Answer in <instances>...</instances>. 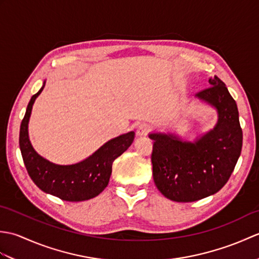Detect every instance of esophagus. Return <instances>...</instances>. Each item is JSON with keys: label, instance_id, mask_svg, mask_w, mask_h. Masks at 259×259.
Instances as JSON below:
<instances>
[{"label": "esophagus", "instance_id": "34e87169", "mask_svg": "<svg viewBox=\"0 0 259 259\" xmlns=\"http://www.w3.org/2000/svg\"><path fill=\"white\" fill-rule=\"evenodd\" d=\"M150 131V125L147 124V123H141L138 125V128H137L136 134L138 137H142V136H146L148 133Z\"/></svg>", "mask_w": 259, "mask_h": 259}]
</instances>
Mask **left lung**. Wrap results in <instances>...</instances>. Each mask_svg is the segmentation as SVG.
<instances>
[{"mask_svg": "<svg viewBox=\"0 0 259 259\" xmlns=\"http://www.w3.org/2000/svg\"><path fill=\"white\" fill-rule=\"evenodd\" d=\"M210 88L196 98L217 111L211 130L194 141L171 133H151L152 176L158 190L170 200L191 202L211 196L227 183L243 146L236 101L226 84L214 75Z\"/></svg>", "mask_w": 259, "mask_h": 259, "instance_id": "8db88e82", "label": "left lung"}]
</instances>
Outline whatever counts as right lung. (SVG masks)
<instances>
[{"mask_svg":"<svg viewBox=\"0 0 259 259\" xmlns=\"http://www.w3.org/2000/svg\"><path fill=\"white\" fill-rule=\"evenodd\" d=\"M43 85L27 104L20 128V149L29 176L42 191L67 201H83L98 196L109 184L114 159L134 142L135 133L107 141L91 156L72 164H59L48 160L34 150L29 138V121L35 99L45 89Z\"/></svg>","mask_w":259,"mask_h":259,"instance_id":"add662e5","label":"right lung"}]
</instances>
